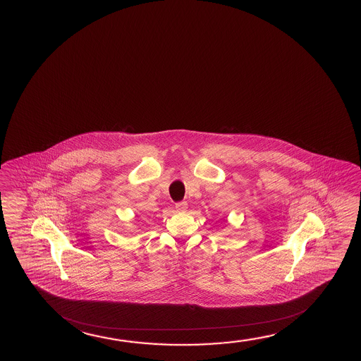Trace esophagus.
Here are the masks:
<instances>
[{
    "instance_id": "obj_1",
    "label": "esophagus",
    "mask_w": 361,
    "mask_h": 361,
    "mask_svg": "<svg viewBox=\"0 0 361 361\" xmlns=\"http://www.w3.org/2000/svg\"><path fill=\"white\" fill-rule=\"evenodd\" d=\"M187 208H188V203H187V202H179V203L176 204L177 212H185Z\"/></svg>"
}]
</instances>
